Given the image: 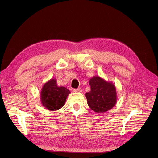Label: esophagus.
<instances>
[{
  "mask_svg": "<svg viewBox=\"0 0 158 158\" xmlns=\"http://www.w3.org/2000/svg\"><path fill=\"white\" fill-rule=\"evenodd\" d=\"M73 92L76 93H80L82 92V89L81 88H77V89H73Z\"/></svg>",
  "mask_w": 158,
  "mask_h": 158,
  "instance_id": "esophagus-1",
  "label": "esophagus"
}]
</instances>
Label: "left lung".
I'll return each mask as SVG.
<instances>
[{
  "label": "left lung",
  "instance_id": "1",
  "mask_svg": "<svg viewBox=\"0 0 158 158\" xmlns=\"http://www.w3.org/2000/svg\"><path fill=\"white\" fill-rule=\"evenodd\" d=\"M89 83L91 90L85 95L90 108L97 113L111 110L117 101L114 85L97 76L91 78Z\"/></svg>",
  "mask_w": 158,
  "mask_h": 158
}]
</instances>
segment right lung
Instances as JSON below:
<instances>
[{"instance_id": "right-lung-1", "label": "right lung", "mask_w": 158, "mask_h": 158, "mask_svg": "<svg viewBox=\"0 0 158 158\" xmlns=\"http://www.w3.org/2000/svg\"><path fill=\"white\" fill-rule=\"evenodd\" d=\"M41 104L50 111H56L64 105L70 92L63 86H58L54 79H50L44 84L40 92Z\"/></svg>"}]
</instances>
